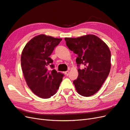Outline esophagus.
<instances>
[{
	"instance_id": "esophagus-1",
	"label": "esophagus",
	"mask_w": 130,
	"mask_h": 130,
	"mask_svg": "<svg viewBox=\"0 0 130 130\" xmlns=\"http://www.w3.org/2000/svg\"><path fill=\"white\" fill-rule=\"evenodd\" d=\"M64 74L66 75V76H68L69 74V71H66L64 72Z\"/></svg>"
}]
</instances>
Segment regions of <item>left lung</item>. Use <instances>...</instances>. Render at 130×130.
<instances>
[{
    "label": "left lung",
    "mask_w": 130,
    "mask_h": 130,
    "mask_svg": "<svg viewBox=\"0 0 130 130\" xmlns=\"http://www.w3.org/2000/svg\"><path fill=\"white\" fill-rule=\"evenodd\" d=\"M69 49L77 55L79 68L74 84L81 96L89 97L97 92L108 76L111 69V52L106 43L97 36L89 34L79 38H65ZM84 65L83 69L79 66Z\"/></svg>",
    "instance_id": "1"
}]
</instances>
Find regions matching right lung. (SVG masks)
<instances>
[{
	"instance_id": "right-lung-1",
	"label": "right lung",
	"mask_w": 130,
	"mask_h": 130,
	"mask_svg": "<svg viewBox=\"0 0 130 130\" xmlns=\"http://www.w3.org/2000/svg\"><path fill=\"white\" fill-rule=\"evenodd\" d=\"M62 40L44 34L36 36L24 47L21 56V65L27 85L32 92L43 99L55 94L64 74L53 69V60L50 58L54 48Z\"/></svg>"
}]
</instances>
